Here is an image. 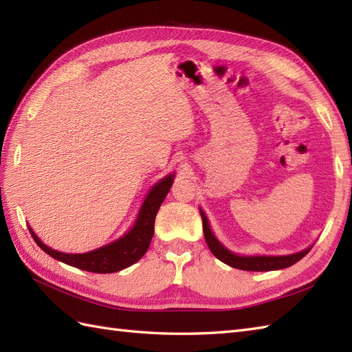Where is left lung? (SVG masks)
<instances>
[{
	"label": "left lung",
	"instance_id": "8db88e82",
	"mask_svg": "<svg viewBox=\"0 0 352 352\" xmlns=\"http://www.w3.org/2000/svg\"><path fill=\"white\" fill-rule=\"evenodd\" d=\"M201 218H203V230H204L206 242L208 245V248H210V251L213 252V256L216 258H219L221 261H223L226 265L236 269H242V271L263 272V271H275V269L289 267L292 265H295L296 261H300L304 256H307L309 251L311 250L310 246L307 250L290 254V256H254V257L237 256V254L228 251L226 246H222L218 239L213 236L210 226H208V221L203 210H201Z\"/></svg>",
	"mask_w": 352,
	"mask_h": 352
}]
</instances>
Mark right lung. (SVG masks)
I'll return each instance as SVG.
<instances>
[{
    "label": "right lung",
    "instance_id": "obj_1",
    "mask_svg": "<svg viewBox=\"0 0 352 352\" xmlns=\"http://www.w3.org/2000/svg\"><path fill=\"white\" fill-rule=\"evenodd\" d=\"M174 182V174L164 177L163 180L157 183L154 188L149 190L146 199L142 204V208L139 212V216L136 222H134L133 228L129 233L124 234L121 239L111 242L101 248L85 252V254H66L56 250H51L50 246L42 243V241L37 237L32 228V233L34 242L41 246V248L50 254L52 258L63 263L83 269L87 272H96V274H110L118 272L121 269H125L136 263L138 260L142 258V256L146 252L151 243V239L154 236V221L155 214L159 212L162 203L166 198L168 192Z\"/></svg>",
    "mask_w": 352,
    "mask_h": 352
}]
</instances>
